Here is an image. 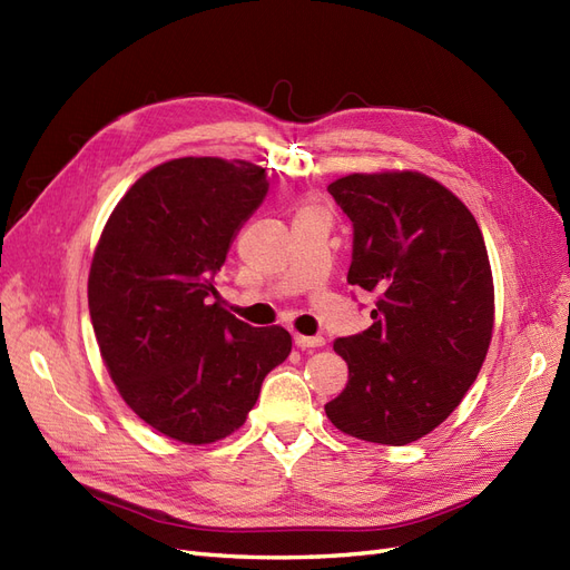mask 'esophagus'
<instances>
[{"label":"esophagus","instance_id":"1","mask_svg":"<svg viewBox=\"0 0 570 570\" xmlns=\"http://www.w3.org/2000/svg\"><path fill=\"white\" fill-rule=\"evenodd\" d=\"M295 344L299 350H314V347H323L325 340L323 337H306V335H295Z\"/></svg>","mask_w":570,"mask_h":570}]
</instances>
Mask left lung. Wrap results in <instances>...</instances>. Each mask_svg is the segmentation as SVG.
<instances>
[{
    "label": "left lung",
    "instance_id": "left-lung-1",
    "mask_svg": "<svg viewBox=\"0 0 570 570\" xmlns=\"http://www.w3.org/2000/svg\"><path fill=\"white\" fill-rule=\"evenodd\" d=\"M354 228L347 283L375 297L373 325L337 337L347 387L325 404L352 438L409 444L459 406L485 361L494 287L473 214L438 180L354 174L327 185Z\"/></svg>",
    "mask_w": 570,
    "mask_h": 570
}]
</instances>
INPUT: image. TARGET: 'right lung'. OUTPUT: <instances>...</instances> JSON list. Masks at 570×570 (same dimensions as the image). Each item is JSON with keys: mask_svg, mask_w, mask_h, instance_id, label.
Listing matches in <instances>:
<instances>
[{"mask_svg": "<svg viewBox=\"0 0 570 570\" xmlns=\"http://www.w3.org/2000/svg\"><path fill=\"white\" fill-rule=\"evenodd\" d=\"M268 195L262 166L185 157L118 202L92 258L90 318L126 404L166 438L209 444L245 423L292 337L220 308L214 275Z\"/></svg>", "mask_w": 570, "mask_h": 570, "instance_id": "right-lung-1", "label": "right lung"}]
</instances>
